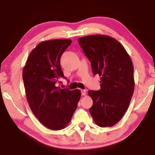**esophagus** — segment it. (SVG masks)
Returning <instances> with one entry per match:
<instances>
[{
    "label": "esophagus",
    "instance_id": "34e87169",
    "mask_svg": "<svg viewBox=\"0 0 155 155\" xmlns=\"http://www.w3.org/2000/svg\"><path fill=\"white\" fill-rule=\"evenodd\" d=\"M81 95H82V96H85L86 95V90H82L81 91Z\"/></svg>",
    "mask_w": 155,
    "mask_h": 155
}]
</instances>
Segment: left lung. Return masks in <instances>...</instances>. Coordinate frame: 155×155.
Returning <instances> with one entry per match:
<instances>
[{
    "label": "left lung",
    "instance_id": "left-lung-1",
    "mask_svg": "<svg viewBox=\"0 0 155 155\" xmlns=\"http://www.w3.org/2000/svg\"><path fill=\"white\" fill-rule=\"evenodd\" d=\"M78 41L93 74L101 77V90L88 91L93 100L90 114L99 127H112L127 111L134 91L132 61L124 46L109 36L89 35Z\"/></svg>",
    "mask_w": 155,
    "mask_h": 155
}]
</instances>
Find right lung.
<instances>
[{
	"label": "right lung",
	"instance_id": "obj_1",
	"mask_svg": "<svg viewBox=\"0 0 155 155\" xmlns=\"http://www.w3.org/2000/svg\"><path fill=\"white\" fill-rule=\"evenodd\" d=\"M71 40L41 41L28 56L22 72L25 93L31 111L49 129L66 127L77 109L79 90L57 87L64 75L60 59Z\"/></svg>",
	"mask_w": 155,
	"mask_h": 155
}]
</instances>
